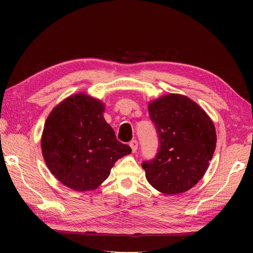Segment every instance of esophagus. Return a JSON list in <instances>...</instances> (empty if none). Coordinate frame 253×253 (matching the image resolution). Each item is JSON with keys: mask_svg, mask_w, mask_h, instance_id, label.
<instances>
[{"mask_svg": "<svg viewBox=\"0 0 253 253\" xmlns=\"http://www.w3.org/2000/svg\"><path fill=\"white\" fill-rule=\"evenodd\" d=\"M129 146H130V148L132 150V152H136L137 149H138V141L137 140H131L129 142Z\"/></svg>", "mask_w": 253, "mask_h": 253, "instance_id": "1", "label": "esophagus"}]
</instances>
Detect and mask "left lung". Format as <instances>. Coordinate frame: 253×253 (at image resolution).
Segmentation results:
<instances>
[{
  "label": "left lung",
  "mask_w": 253,
  "mask_h": 253,
  "mask_svg": "<svg viewBox=\"0 0 253 253\" xmlns=\"http://www.w3.org/2000/svg\"><path fill=\"white\" fill-rule=\"evenodd\" d=\"M149 116L159 138L155 157L141 164L149 184L166 195L189 190L206 173L216 147L212 121L197 103L180 94L151 102Z\"/></svg>",
  "instance_id": "1"
}]
</instances>
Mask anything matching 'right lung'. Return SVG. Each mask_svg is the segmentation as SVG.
Returning <instances> with one entry per match:
<instances>
[{"instance_id":"obj_1","label":"right lung","mask_w":253,"mask_h":253,"mask_svg":"<svg viewBox=\"0 0 253 253\" xmlns=\"http://www.w3.org/2000/svg\"><path fill=\"white\" fill-rule=\"evenodd\" d=\"M104 106L84 93L64 100L46 118L41 148L51 173L77 191L93 190L118 159L131 152L116 139Z\"/></svg>"}]
</instances>
